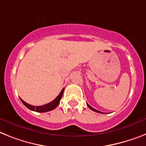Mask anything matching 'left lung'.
Here are the masks:
<instances>
[{"mask_svg":"<svg viewBox=\"0 0 146 146\" xmlns=\"http://www.w3.org/2000/svg\"><path fill=\"white\" fill-rule=\"evenodd\" d=\"M87 105H88V108H90L92 110V111H95V112H97V113H102V112H100V111H97V110H96V109H94V108H92L91 106H90V105H88V103H87Z\"/></svg>","mask_w":146,"mask_h":146,"instance_id":"left-lung-1","label":"left lung"}]
</instances>
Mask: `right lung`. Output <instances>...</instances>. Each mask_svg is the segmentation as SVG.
Returning <instances> with one entry per match:
<instances>
[{"label":"right lung","instance_id":"1","mask_svg":"<svg viewBox=\"0 0 146 146\" xmlns=\"http://www.w3.org/2000/svg\"><path fill=\"white\" fill-rule=\"evenodd\" d=\"M64 88L62 89V90L61 91V93L59 94L57 97L53 101L50 102V103H47L46 105H41V106H34V105H29V104L27 103L24 100H21V102H23L24 105H25L26 107L29 108V110H31V111H36V112H39V113H44V112H47V111H52L53 109L56 108L58 105L59 104L60 102V100L62 99V95H63V93H64Z\"/></svg>","mask_w":146,"mask_h":146}]
</instances>
